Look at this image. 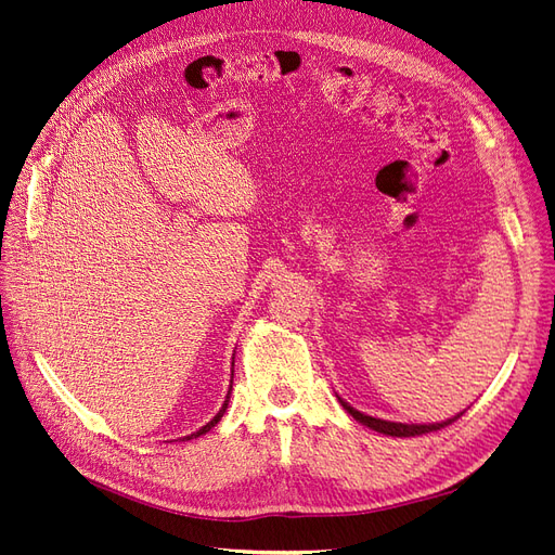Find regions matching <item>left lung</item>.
Masks as SVG:
<instances>
[{
  "label": "left lung",
  "mask_w": 555,
  "mask_h": 555,
  "mask_svg": "<svg viewBox=\"0 0 555 555\" xmlns=\"http://www.w3.org/2000/svg\"><path fill=\"white\" fill-rule=\"evenodd\" d=\"M340 402H343V408H345L351 416H354L359 424H363V426H367V428H373V430H377V433H384V435H393V438H416V435H426V433H433V430L447 428L449 424H453V422H456V418L463 416V412H461V414H456L453 418H447V422H442V424H396V422H384V418L367 416V414L354 410L351 405H347L345 400H340Z\"/></svg>",
  "instance_id": "8db88e82"
}]
</instances>
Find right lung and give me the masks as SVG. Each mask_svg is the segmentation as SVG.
<instances>
[{"label":"right lung","mask_w":555,"mask_h":555,"mask_svg":"<svg viewBox=\"0 0 555 555\" xmlns=\"http://www.w3.org/2000/svg\"><path fill=\"white\" fill-rule=\"evenodd\" d=\"M227 405H229V396H227V400H224V405H222V410L220 412H217L215 416H212V422H208L204 428H198L196 433H192V435H188V438H184V440H192V438H198V435H204V433H208L217 422H220V418L224 416V412H227Z\"/></svg>","instance_id":"right-lung-1"}]
</instances>
